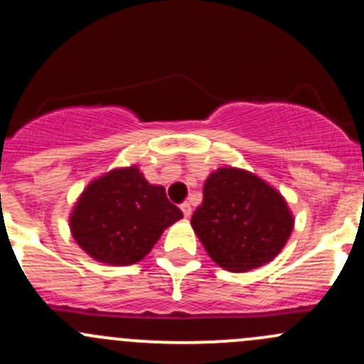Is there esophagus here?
<instances>
[{
	"mask_svg": "<svg viewBox=\"0 0 364 364\" xmlns=\"http://www.w3.org/2000/svg\"><path fill=\"white\" fill-rule=\"evenodd\" d=\"M181 211H183V215H185V218H190V215H192V205H190L188 203H183Z\"/></svg>",
	"mask_w": 364,
	"mask_h": 364,
	"instance_id": "1",
	"label": "esophagus"
}]
</instances>
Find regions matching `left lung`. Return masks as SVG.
Wrapping results in <instances>:
<instances>
[{"instance_id": "1", "label": "left lung", "mask_w": 364, "mask_h": 364, "mask_svg": "<svg viewBox=\"0 0 364 364\" xmlns=\"http://www.w3.org/2000/svg\"><path fill=\"white\" fill-rule=\"evenodd\" d=\"M203 204L192 215L204 250L230 273L269 264L291 237L294 215L277 188L237 167H220L204 183Z\"/></svg>"}]
</instances>
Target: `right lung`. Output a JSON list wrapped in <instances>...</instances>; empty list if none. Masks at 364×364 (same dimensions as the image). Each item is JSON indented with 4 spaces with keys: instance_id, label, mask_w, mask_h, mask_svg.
<instances>
[{
    "instance_id": "right-lung-1",
    "label": "right lung",
    "mask_w": 364,
    "mask_h": 364,
    "mask_svg": "<svg viewBox=\"0 0 364 364\" xmlns=\"http://www.w3.org/2000/svg\"><path fill=\"white\" fill-rule=\"evenodd\" d=\"M183 218L165 188L151 185L137 165L95 178L70 213V232L91 259L130 266L144 259L161 232Z\"/></svg>"
}]
</instances>
